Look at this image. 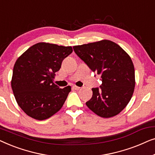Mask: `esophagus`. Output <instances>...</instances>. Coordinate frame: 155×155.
<instances>
[{"instance_id": "34e87169", "label": "esophagus", "mask_w": 155, "mask_h": 155, "mask_svg": "<svg viewBox=\"0 0 155 155\" xmlns=\"http://www.w3.org/2000/svg\"><path fill=\"white\" fill-rule=\"evenodd\" d=\"M73 89H74V90H79L80 87H78V86H73Z\"/></svg>"}]
</instances>
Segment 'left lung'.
I'll return each instance as SVG.
<instances>
[{
  "label": "left lung",
  "instance_id": "left-lung-1",
  "mask_svg": "<svg viewBox=\"0 0 155 155\" xmlns=\"http://www.w3.org/2000/svg\"><path fill=\"white\" fill-rule=\"evenodd\" d=\"M73 49L93 72L100 75L102 81L99 88L92 89V97L86 105L101 117L117 115L134 92L135 69L130 57L109 40L75 46Z\"/></svg>",
  "mask_w": 155,
  "mask_h": 155
}]
</instances>
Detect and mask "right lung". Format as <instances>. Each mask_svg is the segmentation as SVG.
Returning <instances> with one entry per match:
<instances>
[{
    "instance_id": "right-lung-1",
    "label": "right lung",
    "mask_w": 155,
    "mask_h": 155,
    "mask_svg": "<svg viewBox=\"0 0 155 155\" xmlns=\"http://www.w3.org/2000/svg\"><path fill=\"white\" fill-rule=\"evenodd\" d=\"M71 46L40 42L29 48L15 63L11 87L17 103L27 115L42 120L63 107L71 87L61 89L54 83Z\"/></svg>"
}]
</instances>
